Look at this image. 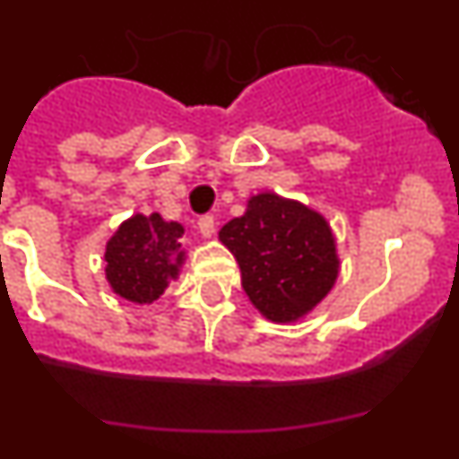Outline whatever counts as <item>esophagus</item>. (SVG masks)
<instances>
[{"mask_svg": "<svg viewBox=\"0 0 459 459\" xmlns=\"http://www.w3.org/2000/svg\"><path fill=\"white\" fill-rule=\"evenodd\" d=\"M197 227H200L202 237H213V234H216V218L202 216L200 221H197Z\"/></svg>", "mask_w": 459, "mask_h": 459, "instance_id": "1", "label": "esophagus"}]
</instances>
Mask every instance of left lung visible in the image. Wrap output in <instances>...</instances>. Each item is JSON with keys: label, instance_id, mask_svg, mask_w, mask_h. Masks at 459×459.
I'll use <instances>...</instances> for the list:
<instances>
[{"label": "left lung", "instance_id": "left-lung-1", "mask_svg": "<svg viewBox=\"0 0 459 459\" xmlns=\"http://www.w3.org/2000/svg\"><path fill=\"white\" fill-rule=\"evenodd\" d=\"M221 241L237 257L253 306L273 322L303 317L338 278L335 241L326 221L278 195H255L248 211L222 227Z\"/></svg>", "mask_w": 459, "mask_h": 459}]
</instances>
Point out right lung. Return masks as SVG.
Returning a JSON list of instances; mask_svg holds the SVG:
<instances>
[{"label":"right lung","instance_id":"obj_1","mask_svg":"<svg viewBox=\"0 0 459 459\" xmlns=\"http://www.w3.org/2000/svg\"><path fill=\"white\" fill-rule=\"evenodd\" d=\"M179 222H165L158 213L133 216L117 230L105 250L109 285L135 303H152L163 294L181 264Z\"/></svg>","mask_w":459,"mask_h":459}]
</instances>
